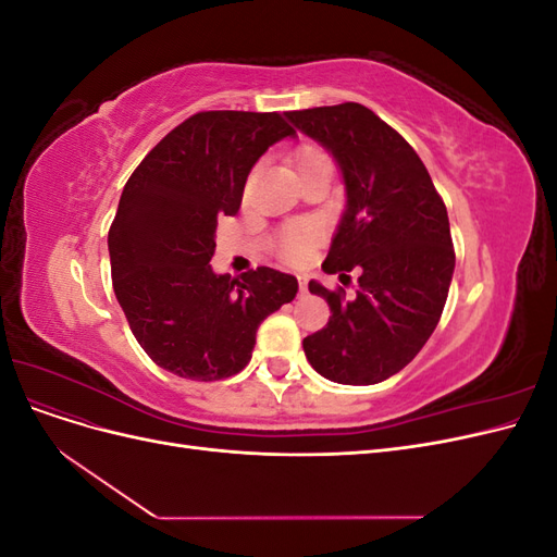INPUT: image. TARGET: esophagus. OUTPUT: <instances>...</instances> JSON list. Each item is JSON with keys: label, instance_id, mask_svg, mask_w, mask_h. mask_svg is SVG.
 Returning <instances> with one entry per match:
<instances>
[{"label": "esophagus", "instance_id": "1", "mask_svg": "<svg viewBox=\"0 0 557 557\" xmlns=\"http://www.w3.org/2000/svg\"><path fill=\"white\" fill-rule=\"evenodd\" d=\"M299 293H301V295L307 293V278H305V276H299Z\"/></svg>", "mask_w": 557, "mask_h": 557}]
</instances>
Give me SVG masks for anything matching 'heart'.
Returning <instances> with one entry per match:
<instances>
[{"label":"heart","mask_w":557,"mask_h":557,"mask_svg":"<svg viewBox=\"0 0 557 557\" xmlns=\"http://www.w3.org/2000/svg\"><path fill=\"white\" fill-rule=\"evenodd\" d=\"M323 153H320V150H313V148H307L305 153L299 156V160H297V166L301 164V162H309V160H313V158H320ZM318 230L315 227H311V225H295V227H288L283 232V237H281V252H283V258H288V260H293V262H299V260H305L309 252H311V248H313V244L318 242Z\"/></svg>","instance_id":"1"}]
</instances>
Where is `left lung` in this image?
<instances>
[{"label":"left lung","instance_id":"left-lung-1","mask_svg":"<svg viewBox=\"0 0 557 557\" xmlns=\"http://www.w3.org/2000/svg\"><path fill=\"white\" fill-rule=\"evenodd\" d=\"M285 117L327 150L346 185L323 269L342 281L360 272L352 299L309 283L332 315L301 342L305 356L334 383H381L418 356L442 318L455 269L446 207L423 160L372 109L346 102Z\"/></svg>","mask_w":557,"mask_h":557}]
</instances>
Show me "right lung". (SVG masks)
Segmentation results:
<instances>
[{
	"instance_id": "obj_1",
	"label": "right lung",
	"mask_w": 557,
	"mask_h": 557,
	"mask_svg": "<svg viewBox=\"0 0 557 557\" xmlns=\"http://www.w3.org/2000/svg\"><path fill=\"white\" fill-rule=\"evenodd\" d=\"M295 129L278 113L201 111L174 127L125 183L109 230L111 278L132 334L158 367L218 381L250 362L262 320L295 299L272 267L215 274L218 215L242 207L246 178Z\"/></svg>"
}]
</instances>
